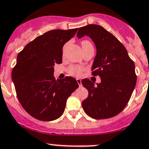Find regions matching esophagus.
I'll use <instances>...</instances> for the list:
<instances>
[{
	"label": "esophagus",
	"instance_id": "esophagus-1",
	"mask_svg": "<svg viewBox=\"0 0 149 149\" xmlns=\"http://www.w3.org/2000/svg\"><path fill=\"white\" fill-rule=\"evenodd\" d=\"M77 83H78L79 86H82L81 80H80V79H77Z\"/></svg>",
	"mask_w": 149,
	"mask_h": 149
}]
</instances>
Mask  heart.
<instances>
[{
	"label": "heart",
	"mask_w": 149,
	"mask_h": 149,
	"mask_svg": "<svg viewBox=\"0 0 149 149\" xmlns=\"http://www.w3.org/2000/svg\"><path fill=\"white\" fill-rule=\"evenodd\" d=\"M88 44H90V42L88 41L84 40L81 42L82 47L84 46V45H88ZM83 68L80 67L78 66H72L69 68L68 69V72L71 75L75 76V77H80L82 75V73H83Z\"/></svg>",
	"instance_id": "heart-1"
}]
</instances>
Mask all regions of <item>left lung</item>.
Segmentation results:
<instances>
[{
    "mask_svg": "<svg viewBox=\"0 0 149 149\" xmlns=\"http://www.w3.org/2000/svg\"><path fill=\"white\" fill-rule=\"evenodd\" d=\"M88 36L97 47L92 65V75H99L101 83L95 86L88 79L82 84L88 96L82 102L85 113L95 119L112 118L128 103L137 82L135 67L125 47L111 33L98 25L79 28L77 37Z\"/></svg>",
    "mask_w": 149,
    "mask_h": 149,
    "instance_id": "obj_1",
    "label": "left lung"
}]
</instances>
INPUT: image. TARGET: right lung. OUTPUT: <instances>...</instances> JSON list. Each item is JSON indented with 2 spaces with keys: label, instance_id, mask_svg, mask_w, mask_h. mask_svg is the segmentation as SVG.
<instances>
[{
  "label": "right lung",
  "instance_id": "add662e5",
  "mask_svg": "<svg viewBox=\"0 0 149 149\" xmlns=\"http://www.w3.org/2000/svg\"><path fill=\"white\" fill-rule=\"evenodd\" d=\"M77 29L47 31L29 42L17 55L12 79L21 105L36 119L58 118L64 112L68 97L78 88L73 77L56 80L53 76V66L62 63L63 46Z\"/></svg>",
  "mask_w": 149,
  "mask_h": 149
}]
</instances>
